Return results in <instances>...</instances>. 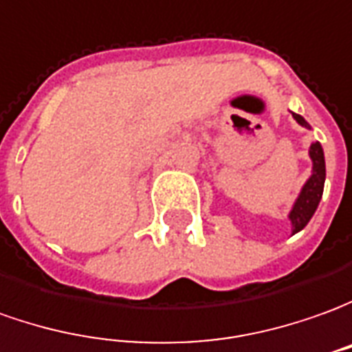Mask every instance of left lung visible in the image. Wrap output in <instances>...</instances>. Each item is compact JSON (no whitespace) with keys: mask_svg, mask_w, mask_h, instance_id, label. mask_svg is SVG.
I'll list each match as a JSON object with an SVG mask.
<instances>
[{"mask_svg":"<svg viewBox=\"0 0 352 352\" xmlns=\"http://www.w3.org/2000/svg\"><path fill=\"white\" fill-rule=\"evenodd\" d=\"M296 119V123L302 126L310 129L307 121L298 113H293ZM310 157H312V175L307 181V185L302 186L300 195L296 198L295 206L289 214V219L293 223V233H298L300 229H305L310 217L314 216L318 204H320V198L324 192V181H326V162H324V150L320 142H312L310 144Z\"/></svg>","mask_w":352,"mask_h":352,"instance_id":"obj_1","label":"left lung"}]
</instances>
